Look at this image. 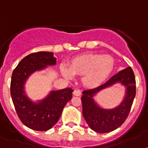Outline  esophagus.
<instances>
[{
	"instance_id": "obj_1",
	"label": "esophagus",
	"mask_w": 148,
	"mask_h": 148,
	"mask_svg": "<svg viewBox=\"0 0 148 148\" xmlns=\"http://www.w3.org/2000/svg\"><path fill=\"white\" fill-rule=\"evenodd\" d=\"M73 94H74V96H77V97H79V96L81 95V91L79 90H74V92H73Z\"/></svg>"
}]
</instances>
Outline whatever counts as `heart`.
Wrapping results in <instances>:
<instances>
[{
    "label": "heart",
    "mask_w": 148,
    "mask_h": 148,
    "mask_svg": "<svg viewBox=\"0 0 148 148\" xmlns=\"http://www.w3.org/2000/svg\"><path fill=\"white\" fill-rule=\"evenodd\" d=\"M115 59L110 55L86 53L74 58L69 63V69L62 66L61 71L65 77L71 79L73 75H82L81 81L88 88L101 85L112 73Z\"/></svg>",
    "instance_id": "1"
}]
</instances>
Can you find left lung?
Listing matches in <instances>:
<instances>
[{
  "instance_id": "1",
  "label": "left lung",
  "mask_w": 148,
  "mask_h": 148,
  "mask_svg": "<svg viewBox=\"0 0 148 148\" xmlns=\"http://www.w3.org/2000/svg\"><path fill=\"white\" fill-rule=\"evenodd\" d=\"M117 82H121L126 87V95L123 102L113 110H104L99 108L93 100V96L101 89ZM135 84L134 72L128 67L112 77L105 84L96 88L83 91L81 97L83 116L90 128L96 132L107 133L122 125L128 118L135 97Z\"/></svg>"
}]
</instances>
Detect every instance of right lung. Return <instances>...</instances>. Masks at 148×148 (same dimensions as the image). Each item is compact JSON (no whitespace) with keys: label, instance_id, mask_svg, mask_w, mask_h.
<instances>
[{"label":"right lung","instance_id":"1","mask_svg":"<svg viewBox=\"0 0 148 148\" xmlns=\"http://www.w3.org/2000/svg\"><path fill=\"white\" fill-rule=\"evenodd\" d=\"M55 64L56 58L52 52H35L23 58L12 74L10 95L15 110L20 121L33 130L44 132L52 128L72 97L74 90L70 87L51 91L49 97L39 103H32L24 93V83L32 73Z\"/></svg>","mask_w":148,"mask_h":148}]
</instances>
